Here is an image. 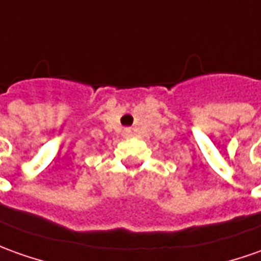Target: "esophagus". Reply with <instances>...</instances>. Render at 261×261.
<instances>
[{
  "mask_svg": "<svg viewBox=\"0 0 261 261\" xmlns=\"http://www.w3.org/2000/svg\"><path fill=\"white\" fill-rule=\"evenodd\" d=\"M125 134H127V136H128V134H130V131H125Z\"/></svg>",
  "mask_w": 261,
  "mask_h": 261,
  "instance_id": "esophagus-1",
  "label": "esophagus"
}]
</instances>
